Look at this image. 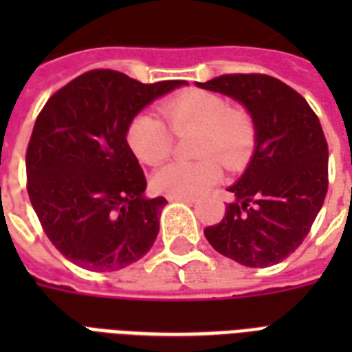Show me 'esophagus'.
Masks as SVG:
<instances>
[{"instance_id": "esophagus-1", "label": "esophagus", "mask_w": 352, "mask_h": 352, "mask_svg": "<svg viewBox=\"0 0 352 352\" xmlns=\"http://www.w3.org/2000/svg\"><path fill=\"white\" fill-rule=\"evenodd\" d=\"M166 199H168V201H181V202H188V204H191V202H195V199H193V197H182V195H168Z\"/></svg>"}]
</instances>
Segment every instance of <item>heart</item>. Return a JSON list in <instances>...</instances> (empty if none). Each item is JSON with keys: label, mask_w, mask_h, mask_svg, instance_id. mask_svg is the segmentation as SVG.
Segmentation results:
<instances>
[{"label": "heart", "mask_w": 352, "mask_h": 352, "mask_svg": "<svg viewBox=\"0 0 352 352\" xmlns=\"http://www.w3.org/2000/svg\"><path fill=\"white\" fill-rule=\"evenodd\" d=\"M162 117L137 113L126 128V142L144 164L157 166L170 157L176 135L197 131L195 153L201 161L171 162L157 171L151 186L164 195L195 197L221 181L219 161L239 170L255 150L256 124L248 108L231 104L226 96L202 88H186L159 104Z\"/></svg>", "instance_id": "b5f03b06"}]
</instances>
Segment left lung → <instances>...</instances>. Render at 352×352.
Segmentation results:
<instances>
[{
  "label": "left lung",
  "mask_w": 352,
  "mask_h": 352,
  "mask_svg": "<svg viewBox=\"0 0 352 352\" xmlns=\"http://www.w3.org/2000/svg\"><path fill=\"white\" fill-rule=\"evenodd\" d=\"M197 87L241 101L256 124L253 159L228 190L235 202L206 228V239L248 267L278 264L304 242L329 186L318 117L296 90L265 74H224Z\"/></svg>",
  "instance_id": "left-lung-1"
}]
</instances>
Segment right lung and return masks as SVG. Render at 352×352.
Masks as SVG:
<instances>
[{
  "mask_svg": "<svg viewBox=\"0 0 352 352\" xmlns=\"http://www.w3.org/2000/svg\"><path fill=\"white\" fill-rule=\"evenodd\" d=\"M186 81L144 85L97 68L59 88L39 111L27 148V191L48 241L79 267L117 271L144 256L164 197L126 142L133 117Z\"/></svg>",
  "mask_w": 352,
  "mask_h": 352,
  "instance_id": "1",
  "label": "right lung"
}]
</instances>
